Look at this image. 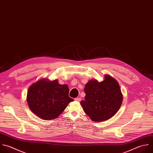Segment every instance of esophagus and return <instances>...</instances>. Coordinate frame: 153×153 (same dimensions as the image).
I'll return each mask as SVG.
<instances>
[{"instance_id":"1","label":"esophagus","mask_w":153,"mask_h":153,"mask_svg":"<svg viewBox=\"0 0 153 153\" xmlns=\"http://www.w3.org/2000/svg\"><path fill=\"white\" fill-rule=\"evenodd\" d=\"M75 101H76V102H79L80 100H81V98H79V97H76V98H75V99H74Z\"/></svg>"}]
</instances>
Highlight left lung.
Masks as SVG:
<instances>
[{
    "mask_svg": "<svg viewBox=\"0 0 153 153\" xmlns=\"http://www.w3.org/2000/svg\"><path fill=\"white\" fill-rule=\"evenodd\" d=\"M85 100L81 105L86 114L94 121L107 120L119 110L123 94L118 82L109 75L99 82L90 80L85 85Z\"/></svg>",
    "mask_w": 153,
    "mask_h": 153,
    "instance_id": "obj_1",
    "label": "left lung"
}]
</instances>
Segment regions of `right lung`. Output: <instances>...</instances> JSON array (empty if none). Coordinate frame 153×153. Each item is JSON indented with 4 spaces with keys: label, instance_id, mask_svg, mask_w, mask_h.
<instances>
[{
    "label": "right lung",
    "instance_id": "right-lung-1",
    "mask_svg": "<svg viewBox=\"0 0 153 153\" xmlns=\"http://www.w3.org/2000/svg\"><path fill=\"white\" fill-rule=\"evenodd\" d=\"M66 84H59L57 79H41L32 84L28 89L27 102L30 110L44 120L57 118L74 101L69 97Z\"/></svg>",
    "mask_w": 153,
    "mask_h": 153
}]
</instances>
